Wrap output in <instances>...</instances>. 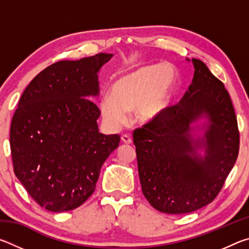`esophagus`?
I'll return each mask as SVG.
<instances>
[{
	"mask_svg": "<svg viewBox=\"0 0 249 249\" xmlns=\"http://www.w3.org/2000/svg\"><path fill=\"white\" fill-rule=\"evenodd\" d=\"M121 140H122V142H124V144H132V138H130V136L129 135H126V134H124V135H122L121 136Z\"/></svg>",
	"mask_w": 249,
	"mask_h": 249,
	"instance_id": "34e87169",
	"label": "esophagus"
}]
</instances>
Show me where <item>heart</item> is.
Segmentation results:
<instances>
[{
	"mask_svg": "<svg viewBox=\"0 0 249 249\" xmlns=\"http://www.w3.org/2000/svg\"><path fill=\"white\" fill-rule=\"evenodd\" d=\"M177 83L178 74L172 66H142L115 80L112 94L101 98V114L113 128L123 125L127 119L126 112L132 111L137 121L149 123L166 112Z\"/></svg>",
	"mask_w": 249,
	"mask_h": 249,
	"instance_id": "1",
	"label": "heart"
}]
</instances>
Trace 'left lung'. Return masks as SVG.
<instances>
[{
	"label": "left lung",
	"mask_w": 249,
	"mask_h": 249,
	"mask_svg": "<svg viewBox=\"0 0 249 249\" xmlns=\"http://www.w3.org/2000/svg\"><path fill=\"white\" fill-rule=\"evenodd\" d=\"M192 64L195 75L182 100L133 132L142 195L153 208L168 214L190 213L211 203L239 150L229 92L203 61L193 58ZM202 117L208 123L204 135L195 139L191 124ZM199 149H205L204 156Z\"/></svg>",
	"instance_id": "1"
}]
</instances>
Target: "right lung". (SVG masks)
<instances>
[{"label": "right lung", "instance_id": "obj_1", "mask_svg": "<svg viewBox=\"0 0 249 249\" xmlns=\"http://www.w3.org/2000/svg\"><path fill=\"white\" fill-rule=\"evenodd\" d=\"M113 57L98 53L62 60L36 75L12 119L14 174L41 208L64 212L94 192L101 167L120 144V135L99 132V71Z\"/></svg>", "mask_w": 249, "mask_h": 249}]
</instances>
